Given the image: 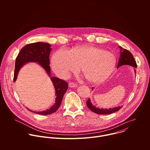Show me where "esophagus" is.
I'll return each mask as SVG.
<instances>
[{"label": "esophagus", "instance_id": "obj_1", "mask_svg": "<svg viewBox=\"0 0 150 150\" xmlns=\"http://www.w3.org/2000/svg\"><path fill=\"white\" fill-rule=\"evenodd\" d=\"M69 87L70 88H74V87H77V85L72 82H70L69 83Z\"/></svg>", "mask_w": 150, "mask_h": 150}]
</instances>
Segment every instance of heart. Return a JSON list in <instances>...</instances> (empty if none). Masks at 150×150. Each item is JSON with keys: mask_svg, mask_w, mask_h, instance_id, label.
Returning <instances> with one entry per match:
<instances>
[{"mask_svg": "<svg viewBox=\"0 0 150 150\" xmlns=\"http://www.w3.org/2000/svg\"><path fill=\"white\" fill-rule=\"evenodd\" d=\"M116 65L115 55L94 46L75 47L70 52L65 49L57 50L52 57V66L55 72L62 78L81 72L88 81L97 82L108 77Z\"/></svg>", "mask_w": 150, "mask_h": 150, "instance_id": "1", "label": "heart"}]
</instances>
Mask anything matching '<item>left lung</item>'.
<instances>
[{
    "label": "left lung",
    "instance_id": "obj_1",
    "mask_svg": "<svg viewBox=\"0 0 150 150\" xmlns=\"http://www.w3.org/2000/svg\"><path fill=\"white\" fill-rule=\"evenodd\" d=\"M119 47L121 50V52H120V56L119 58V60L118 62L117 68L125 65H131L133 67L137 68V63L132 53L129 50L124 49L120 46H119ZM93 89V88H92V90ZM87 105L90 109L91 111L94 112L95 113L100 114V115H109L119 110L122 108V106H119L117 108H115L113 109H100L99 108H96V107H95L91 104V103L90 102V98H88V100L87 101Z\"/></svg>",
    "mask_w": 150,
    "mask_h": 150
}]
</instances>
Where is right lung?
Segmentation results:
<instances>
[{
  "mask_svg": "<svg viewBox=\"0 0 150 150\" xmlns=\"http://www.w3.org/2000/svg\"><path fill=\"white\" fill-rule=\"evenodd\" d=\"M50 46H51L50 44L46 43V42H36L27 45L21 49L18 53L15 60L13 82L16 81L17 75L20 68L25 63L30 62L38 63L45 69L47 74L50 76V68L49 66V57L52 50ZM51 79L56 90V98L55 104H53L49 109L43 112H35L30 110L28 109V110L39 115H48L54 113L59 108L63 96L68 90V85L67 82L65 80H62L56 77H52Z\"/></svg>",
  "mask_w": 150,
  "mask_h": 150,
  "instance_id": "1",
  "label": "right lung"
}]
</instances>
